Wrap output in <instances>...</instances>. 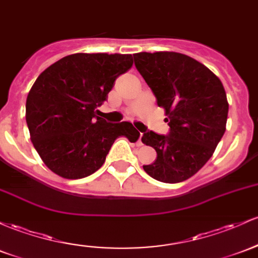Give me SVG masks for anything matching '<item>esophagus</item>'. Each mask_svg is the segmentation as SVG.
<instances>
[{
    "label": "esophagus",
    "instance_id": "obj_1",
    "mask_svg": "<svg viewBox=\"0 0 258 258\" xmlns=\"http://www.w3.org/2000/svg\"><path fill=\"white\" fill-rule=\"evenodd\" d=\"M142 136H143V134H140V138H138V142H137V146H138V147L143 146V142H142Z\"/></svg>",
    "mask_w": 258,
    "mask_h": 258
}]
</instances>
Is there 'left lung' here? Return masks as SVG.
<instances>
[{
    "instance_id": "obj_1",
    "label": "left lung",
    "mask_w": 258,
    "mask_h": 258,
    "mask_svg": "<svg viewBox=\"0 0 258 258\" xmlns=\"http://www.w3.org/2000/svg\"><path fill=\"white\" fill-rule=\"evenodd\" d=\"M136 69L165 110L168 136L143 132L157 159L143 165L153 179L176 183L189 179L213 155L225 132L229 104L220 79L208 67L172 51L134 53Z\"/></svg>"
}]
</instances>
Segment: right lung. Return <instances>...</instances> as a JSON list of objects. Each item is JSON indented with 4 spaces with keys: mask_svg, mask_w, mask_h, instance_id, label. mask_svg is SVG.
Wrapping results in <instances>:
<instances>
[{
    "mask_svg": "<svg viewBox=\"0 0 258 258\" xmlns=\"http://www.w3.org/2000/svg\"><path fill=\"white\" fill-rule=\"evenodd\" d=\"M132 64V55L79 52L36 78L25 120L34 148L51 171L63 179L89 176L101 168L116 138L138 140L132 123H107L97 115L115 79Z\"/></svg>",
    "mask_w": 258,
    "mask_h": 258,
    "instance_id": "add662e5",
    "label": "right lung"
}]
</instances>
